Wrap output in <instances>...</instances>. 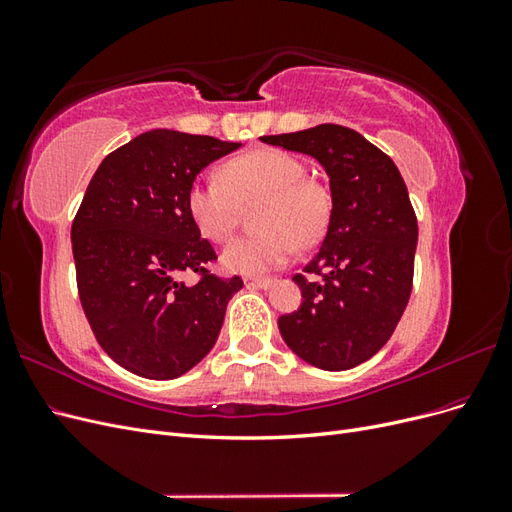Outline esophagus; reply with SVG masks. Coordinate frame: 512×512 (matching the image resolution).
Segmentation results:
<instances>
[{
  "label": "esophagus",
  "instance_id": "obj_1",
  "mask_svg": "<svg viewBox=\"0 0 512 512\" xmlns=\"http://www.w3.org/2000/svg\"><path fill=\"white\" fill-rule=\"evenodd\" d=\"M273 282H275V280H271V277H250V280H247V284L254 286V288H262V290L271 288Z\"/></svg>",
  "mask_w": 512,
  "mask_h": 512
}]
</instances>
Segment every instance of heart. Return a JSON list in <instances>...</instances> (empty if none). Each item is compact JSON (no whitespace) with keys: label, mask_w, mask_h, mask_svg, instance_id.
I'll return each mask as SVG.
<instances>
[{"label":"heart","mask_w":512,"mask_h":512,"mask_svg":"<svg viewBox=\"0 0 512 512\" xmlns=\"http://www.w3.org/2000/svg\"><path fill=\"white\" fill-rule=\"evenodd\" d=\"M262 198L256 211L258 232L232 241L222 265L232 273L256 275L280 269L327 235L333 196L327 183L307 175V166L282 149H254L228 160L220 177L196 179L185 207L196 230L213 243L235 232L245 205Z\"/></svg>","instance_id":"1"}]
</instances>
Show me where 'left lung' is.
Segmentation results:
<instances>
[{"instance_id": "obj_1", "label": "left lung", "mask_w": 512, "mask_h": 512, "mask_svg": "<svg viewBox=\"0 0 512 512\" xmlns=\"http://www.w3.org/2000/svg\"><path fill=\"white\" fill-rule=\"evenodd\" d=\"M260 141L316 158L333 196L320 252L292 277L303 303L277 320L284 342L320 369L361 365L389 342L412 292L418 226L406 183L384 151L335 123Z\"/></svg>"}]
</instances>
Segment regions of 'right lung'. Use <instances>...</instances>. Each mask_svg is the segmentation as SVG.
<instances>
[{"label":"right lung","mask_w":512,"mask_h":512,"mask_svg":"<svg viewBox=\"0 0 512 512\" xmlns=\"http://www.w3.org/2000/svg\"><path fill=\"white\" fill-rule=\"evenodd\" d=\"M239 147L151 130L108 153L87 185L72 222L76 286L98 344L136 376L173 380L203 361L243 288L209 273L218 256L185 207L200 170ZM192 270L199 282L185 287Z\"/></svg>","instance_id":"right-lung-1"}]
</instances>
